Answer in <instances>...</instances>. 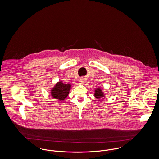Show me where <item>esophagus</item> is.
<instances>
[{"label":"esophagus","mask_w":159,"mask_h":159,"mask_svg":"<svg viewBox=\"0 0 159 159\" xmlns=\"http://www.w3.org/2000/svg\"><path fill=\"white\" fill-rule=\"evenodd\" d=\"M85 82H86V79H84V78H82V79H80V83L81 84H84Z\"/></svg>","instance_id":"esophagus-1"}]
</instances>
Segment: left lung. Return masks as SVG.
Instances as JSON below:
<instances>
[{"label": "left lung", "instance_id": "8db88e82", "mask_svg": "<svg viewBox=\"0 0 159 159\" xmlns=\"http://www.w3.org/2000/svg\"><path fill=\"white\" fill-rule=\"evenodd\" d=\"M94 97L97 98V99H100L102 98H103L104 97L106 96V94L104 93L103 92V89L102 88V87L100 86H98L96 88H94Z\"/></svg>", "mask_w": 159, "mask_h": 159}]
</instances>
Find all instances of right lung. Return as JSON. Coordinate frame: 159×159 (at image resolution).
<instances>
[{
    "label": "right lung",
    "instance_id": "right-lung-1",
    "mask_svg": "<svg viewBox=\"0 0 159 159\" xmlns=\"http://www.w3.org/2000/svg\"><path fill=\"white\" fill-rule=\"evenodd\" d=\"M71 84H66L59 80L51 89L50 94L53 98L58 101H64L70 93Z\"/></svg>",
    "mask_w": 159,
    "mask_h": 159
}]
</instances>
